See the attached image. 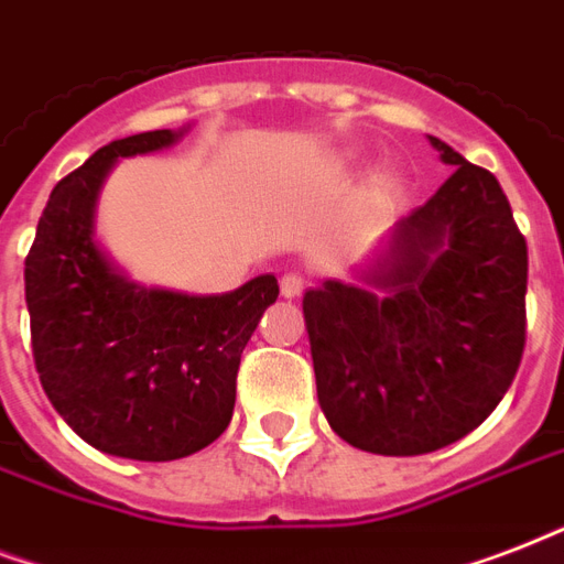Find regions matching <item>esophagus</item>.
Listing matches in <instances>:
<instances>
[{"instance_id": "obj_1", "label": "esophagus", "mask_w": 564, "mask_h": 564, "mask_svg": "<svg viewBox=\"0 0 564 564\" xmlns=\"http://www.w3.org/2000/svg\"><path fill=\"white\" fill-rule=\"evenodd\" d=\"M305 285H308V282H305L303 273H285V276L279 279V288H282V296H288V300H291V296H300V294H303Z\"/></svg>"}]
</instances>
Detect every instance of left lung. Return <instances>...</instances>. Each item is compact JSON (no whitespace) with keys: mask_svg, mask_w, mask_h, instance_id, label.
<instances>
[{"mask_svg":"<svg viewBox=\"0 0 564 564\" xmlns=\"http://www.w3.org/2000/svg\"><path fill=\"white\" fill-rule=\"evenodd\" d=\"M453 176L397 223L368 288L305 291L317 400L347 444L421 456L477 430L527 341V241L503 187L438 138Z\"/></svg>","mask_w":564,"mask_h":564,"instance_id":"8db88e82","label":"left lung"}]
</instances>
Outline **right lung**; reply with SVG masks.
Listing matches in <instances>:
<instances>
[{"instance_id":"obj_1","label":"right lung","mask_w":564,"mask_h":564,"mask_svg":"<svg viewBox=\"0 0 564 564\" xmlns=\"http://www.w3.org/2000/svg\"><path fill=\"white\" fill-rule=\"evenodd\" d=\"M182 132L111 141L50 194L25 256L34 368L55 412L90 447L173 462L220 438L232 421L241 352L276 276L220 296L134 285L94 238L96 196L117 159L176 143Z\"/></svg>"}]
</instances>
